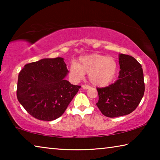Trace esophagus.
I'll list each match as a JSON object with an SVG mask.
<instances>
[{"label": "esophagus", "mask_w": 160, "mask_h": 160, "mask_svg": "<svg viewBox=\"0 0 160 160\" xmlns=\"http://www.w3.org/2000/svg\"><path fill=\"white\" fill-rule=\"evenodd\" d=\"M82 88L84 89V90H88V89H90V87L88 86V85H82Z\"/></svg>", "instance_id": "1"}]
</instances>
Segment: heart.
Returning <instances> with one entry per match:
<instances>
[{
	"mask_svg": "<svg viewBox=\"0 0 160 160\" xmlns=\"http://www.w3.org/2000/svg\"><path fill=\"white\" fill-rule=\"evenodd\" d=\"M116 72L117 63L114 58L97 53L82 56L77 63H71L69 68V75L73 81H80L87 73L90 82L97 87L109 85Z\"/></svg>",
	"mask_w": 160,
	"mask_h": 160,
	"instance_id": "1",
	"label": "heart"
}]
</instances>
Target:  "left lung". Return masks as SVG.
I'll use <instances>...</instances> for the list:
<instances>
[{
    "mask_svg": "<svg viewBox=\"0 0 160 160\" xmlns=\"http://www.w3.org/2000/svg\"><path fill=\"white\" fill-rule=\"evenodd\" d=\"M118 79L114 83L97 88V106L110 118L128 115L138 106L144 95L145 83L141 65L131 56L120 53Z\"/></svg>",
    "mask_w": 160,
    "mask_h": 160,
    "instance_id": "1",
    "label": "left lung"
}]
</instances>
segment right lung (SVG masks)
<instances>
[{
    "label": "right lung",
    "instance_id": "1",
    "mask_svg": "<svg viewBox=\"0 0 160 160\" xmlns=\"http://www.w3.org/2000/svg\"><path fill=\"white\" fill-rule=\"evenodd\" d=\"M68 72L61 57L26 64L18 75L19 102L39 120L50 121L59 118L81 88L65 79Z\"/></svg>",
    "mask_w": 160,
    "mask_h": 160
}]
</instances>
